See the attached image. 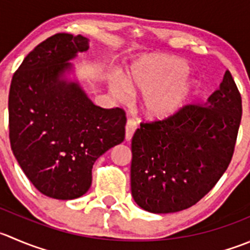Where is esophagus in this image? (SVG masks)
<instances>
[{"instance_id":"1","label":"esophagus","mask_w":250,"mask_h":250,"mask_svg":"<svg viewBox=\"0 0 250 250\" xmlns=\"http://www.w3.org/2000/svg\"><path fill=\"white\" fill-rule=\"evenodd\" d=\"M135 129H137V123H135V121L128 120L127 125H125V139L127 140L132 139Z\"/></svg>"}]
</instances>
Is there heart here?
Instances as JSON below:
<instances>
[{"mask_svg": "<svg viewBox=\"0 0 250 250\" xmlns=\"http://www.w3.org/2000/svg\"><path fill=\"white\" fill-rule=\"evenodd\" d=\"M189 68L183 60L167 56H152L135 64L125 78V86L133 95H147L145 112L154 120H165L181 110L193 93L194 85L180 81ZM125 86L111 84V91L118 100H125Z\"/></svg>", "mask_w": 250, "mask_h": 250, "instance_id": "obj_1", "label": "heart"}]
</instances>
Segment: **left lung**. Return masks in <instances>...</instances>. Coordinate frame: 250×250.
Segmentation results:
<instances>
[{"mask_svg":"<svg viewBox=\"0 0 250 250\" xmlns=\"http://www.w3.org/2000/svg\"><path fill=\"white\" fill-rule=\"evenodd\" d=\"M241 120V93L226 71L205 105L188 104L171 117L140 123L132 139L135 203L155 214L197 204L229 167Z\"/></svg>","mask_w":250,"mask_h":250,"instance_id":"obj_1","label":"left lung"}]
</instances>
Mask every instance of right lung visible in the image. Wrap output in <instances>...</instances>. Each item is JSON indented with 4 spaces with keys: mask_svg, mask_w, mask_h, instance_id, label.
Listing matches in <instances>:
<instances>
[{
    "mask_svg": "<svg viewBox=\"0 0 250 250\" xmlns=\"http://www.w3.org/2000/svg\"><path fill=\"white\" fill-rule=\"evenodd\" d=\"M88 48L83 35L55 34L28 53L11 82V147L33 186L55 199L85 194L94 162L125 139L123 108L95 106L78 84L60 79Z\"/></svg>",
    "mask_w": 250,
    "mask_h": 250,
    "instance_id": "right-lung-1",
    "label": "right lung"
}]
</instances>
